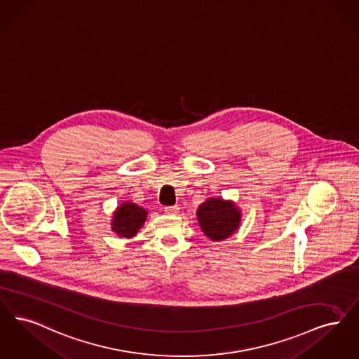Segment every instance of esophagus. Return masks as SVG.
Instances as JSON below:
<instances>
[{"label":"esophagus","mask_w":359,"mask_h":359,"mask_svg":"<svg viewBox=\"0 0 359 359\" xmlns=\"http://www.w3.org/2000/svg\"><path fill=\"white\" fill-rule=\"evenodd\" d=\"M177 207L176 205H167V207H164V211H165V214H170V215H175V214H177Z\"/></svg>","instance_id":"obj_1"}]
</instances>
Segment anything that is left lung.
Segmentation results:
<instances>
[{
  "mask_svg": "<svg viewBox=\"0 0 359 359\" xmlns=\"http://www.w3.org/2000/svg\"><path fill=\"white\" fill-rule=\"evenodd\" d=\"M201 230L212 241H223L238 229L241 212L230 201L208 199L198 210Z\"/></svg>",
  "mask_w": 359,
  "mask_h": 359,
  "instance_id": "1",
  "label": "left lung"
}]
</instances>
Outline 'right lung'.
<instances>
[{
  "label": "right lung",
  "mask_w": 359,
  "mask_h": 359,
  "mask_svg": "<svg viewBox=\"0 0 359 359\" xmlns=\"http://www.w3.org/2000/svg\"><path fill=\"white\" fill-rule=\"evenodd\" d=\"M147 217V211L136 204L126 203L117 208V212L114 217L112 229L120 236L132 238L137 233L139 229L143 226Z\"/></svg>",
  "instance_id": "1"
}]
</instances>
